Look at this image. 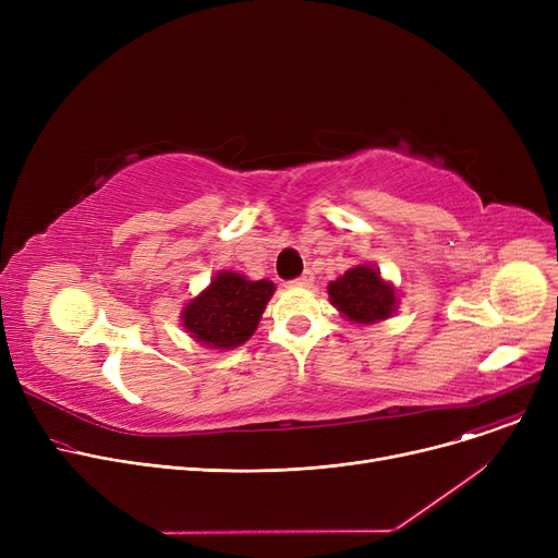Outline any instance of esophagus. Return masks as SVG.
Wrapping results in <instances>:
<instances>
[{"mask_svg": "<svg viewBox=\"0 0 558 558\" xmlns=\"http://www.w3.org/2000/svg\"><path fill=\"white\" fill-rule=\"evenodd\" d=\"M312 282H314V274H312V271H305L301 278H296L291 284H296V287H310Z\"/></svg>", "mask_w": 558, "mask_h": 558, "instance_id": "esophagus-1", "label": "esophagus"}]
</instances>
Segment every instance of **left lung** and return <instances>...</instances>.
<instances>
[{
    "instance_id": "1",
    "label": "left lung",
    "mask_w": 558,
    "mask_h": 558,
    "mask_svg": "<svg viewBox=\"0 0 558 558\" xmlns=\"http://www.w3.org/2000/svg\"><path fill=\"white\" fill-rule=\"evenodd\" d=\"M328 296L337 312L353 324L371 326L387 320L398 310V289L383 278L373 264H355L328 284Z\"/></svg>"
}]
</instances>
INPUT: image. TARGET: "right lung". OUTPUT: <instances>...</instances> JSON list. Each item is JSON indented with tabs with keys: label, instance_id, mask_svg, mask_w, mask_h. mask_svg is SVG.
I'll return each instance as SVG.
<instances>
[{
	"label": "right lung",
	"instance_id": "right-lung-1",
	"mask_svg": "<svg viewBox=\"0 0 558 558\" xmlns=\"http://www.w3.org/2000/svg\"><path fill=\"white\" fill-rule=\"evenodd\" d=\"M271 280H248L240 271H219L181 310L183 330L203 348L232 350L246 343L271 301Z\"/></svg>",
	"mask_w": 558,
	"mask_h": 558
}]
</instances>
